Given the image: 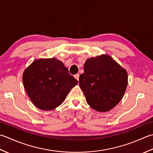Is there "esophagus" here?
Listing matches in <instances>:
<instances>
[{"label":"esophagus","instance_id":"obj_1","mask_svg":"<svg viewBox=\"0 0 153 153\" xmlns=\"http://www.w3.org/2000/svg\"><path fill=\"white\" fill-rule=\"evenodd\" d=\"M74 78H75V79L79 81V74H74Z\"/></svg>","mask_w":153,"mask_h":153}]
</instances>
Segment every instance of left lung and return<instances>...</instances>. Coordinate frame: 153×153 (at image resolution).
<instances>
[{"mask_svg":"<svg viewBox=\"0 0 153 153\" xmlns=\"http://www.w3.org/2000/svg\"><path fill=\"white\" fill-rule=\"evenodd\" d=\"M79 85L88 104L98 111H108L119 103L126 92V70L108 55L88 59Z\"/></svg>","mask_w":153,"mask_h":153,"instance_id":"1","label":"left lung"}]
</instances>
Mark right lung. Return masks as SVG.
<instances>
[{
	"label": "right lung",
	"mask_w": 153,
	"mask_h": 153,
	"mask_svg": "<svg viewBox=\"0 0 153 153\" xmlns=\"http://www.w3.org/2000/svg\"><path fill=\"white\" fill-rule=\"evenodd\" d=\"M24 88L31 101L42 110L59 106L78 81L55 58L36 59L24 71Z\"/></svg>",
	"instance_id": "add662e5"
}]
</instances>
